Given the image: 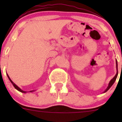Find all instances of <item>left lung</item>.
Listing matches in <instances>:
<instances>
[{
	"instance_id": "obj_1",
	"label": "left lung",
	"mask_w": 122,
	"mask_h": 122,
	"mask_svg": "<svg viewBox=\"0 0 122 122\" xmlns=\"http://www.w3.org/2000/svg\"><path fill=\"white\" fill-rule=\"evenodd\" d=\"M116 67H117V60H116ZM117 75H118V71H117V73H116V76H114L113 78L111 80H110V83H109V86H108L107 88L106 89V90L104 91V93H105V92H106L108 90H109V88H110V87H111L112 86V85L114 84V81H116V80L117 77Z\"/></svg>"
}]
</instances>
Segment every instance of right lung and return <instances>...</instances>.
<instances>
[{
	"instance_id": "right-lung-1",
	"label": "right lung",
	"mask_w": 122,
	"mask_h": 122,
	"mask_svg": "<svg viewBox=\"0 0 122 122\" xmlns=\"http://www.w3.org/2000/svg\"><path fill=\"white\" fill-rule=\"evenodd\" d=\"M7 76H8V77L9 79V80H10V82H11V83H12V84H13V86H14V87H15V88H16V90H18V91H19V92H22V93H26V92H25V91H23V90H21V89H20V88H19V87H18V86H16V85L15 84V83H13V81H12V80H11V79H10V77H9V76H8V74H7ZM33 91H34V90H32V91H30V92H33Z\"/></svg>"
}]
</instances>
